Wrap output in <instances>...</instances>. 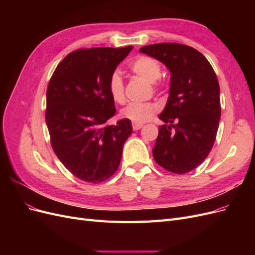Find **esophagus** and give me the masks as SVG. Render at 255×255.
<instances>
[{"mask_svg": "<svg viewBox=\"0 0 255 255\" xmlns=\"http://www.w3.org/2000/svg\"><path fill=\"white\" fill-rule=\"evenodd\" d=\"M132 127H133L134 130H138V129H140L143 127V125H142V123H133Z\"/></svg>", "mask_w": 255, "mask_h": 255, "instance_id": "1", "label": "esophagus"}]
</instances>
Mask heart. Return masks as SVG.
Listing matches in <instances>:
<instances>
[{
  "label": "heart",
  "instance_id": "obj_1",
  "mask_svg": "<svg viewBox=\"0 0 255 255\" xmlns=\"http://www.w3.org/2000/svg\"><path fill=\"white\" fill-rule=\"evenodd\" d=\"M129 69L134 74L149 83L157 84L161 75V66L156 59L150 56L140 55L136 57L129 65ZM109 92L113 101L123 104L126 101L125 83L119 71H114L109 80ZM157 113V106L154 103H130L122 110L123 118L133 121L134 123H144L151 120Z\"/></svg>",
  "mask_w": 255,
  "mask_h": 255
}]
</instances>
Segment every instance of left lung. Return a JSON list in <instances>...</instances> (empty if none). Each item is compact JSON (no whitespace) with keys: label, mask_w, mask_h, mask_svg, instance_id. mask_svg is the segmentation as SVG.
<instances>
[{"label":"left lung","mask_w":255,"mask_h":255,"mask_svg":"<svg viewBox=\"0 0 255 255\" xmlns=\"http://www.w3.org/2000/svg\"><path fill=\"white\" fill-rule=\"evenodd\" d=\"M141 53L165 64L171 72L165 122L152 150L156 163L182 174L194 170L210 154L221 115L219 83L202 53L186 44L161 42L144 45Z\"/></svg>","instance_id":"left-lung-1"}]
</instances>
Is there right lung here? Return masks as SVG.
I'll return each mask as SVG.
<instances>
[{
  "mask_svg": "<svg viewBox=\"0 0 255 255\" xmlns=\"http://www.w3.org/2000/svg\"><path fill=\"white\" fill-rule=\"evenodd\" d=\"M132 45L79 49L69 53L52 74L47 89L45 122L51 145L78 179L103 182L117 171L123 144L132 134L128 119L106 121L116 113L109 80Z\"/></svg>",
  "mask_w": 255,
  "mask_h": 255,
  "instance_id": "1",
  "label": "right lung"
}]
</instances>
